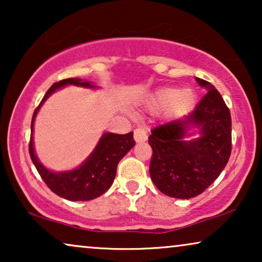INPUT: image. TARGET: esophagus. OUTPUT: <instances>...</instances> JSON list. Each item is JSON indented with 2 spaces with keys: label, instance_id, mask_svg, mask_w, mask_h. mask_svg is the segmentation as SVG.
Returning <instances> with one entry per match:
<instances>
[{
  "label": "esophagus",
  "instance_id": "34e87169",
  "mask_svg": "<svg viewBox=\"0 0 262 262\" xmlns=\"http://www.w3.org/2000/svg\"><path fill=\"white\" fill-rule=\"evenodd\" d=\"M134 138L136 142H145L146 139H148V135H146V132L144 128L142 127H137L136 130L134 131Z\"/></svg>",
  "mask_w": 262,
  "mask_h": 262
}]
</instances>
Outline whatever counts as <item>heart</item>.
<instances>
[{"mask_svg":"<svg viewBox=\"0 0 262 262\" xmlns=\"http://www.w3.org/2000/svg\"><path fill=\"white\" fill-rule=\"evenodd\" d=\"M156 107H166L173 105L175 116H182L193 107L194 94L191 91H179L177 88H164L157 92L152 100Z\"/></svg>","mask_w":262,"mask_h":262,"instance_id":"1","label":"heart"}]
</instances>
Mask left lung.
<instances>
[{"label": "left lung", "mask_w": 262, "mask_h": 262, "mask_svg": "<svg viewBox=\"0 0 262 262\" xmlns=\"http://www.w3.org/2000/svg\"><path fill=\"white\" fill-rule=\"evenodd\" d=\"M196 82L209 92L185 119L159 125L149 136L152 149L150 177L168 196L189 199L205 191L227 166L231 154V117L223 98L202 78ZM189 126L202 136L184 141Z\"/></svg>", "instance_id": "8db88e82"}]
</instances>
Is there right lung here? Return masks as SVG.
<instances>
[{
    "label": "right lung",
    "mask_w": 262,
    "mask_h": 262,
    "mask_svg": "<svg viewBox=\"0 0 262 262\" xmlns=\"http://www.w3.org/2000/svg\"><path fill=\"white\" fill-rule=\"evenodd\" d=\"M67 84L94 88V85L89 82H83L80 78H66V80L53 83L46 92L32 117L31 139L28 150H30L32 162L34 163L39 175L53 193L64 199L71 200V202H87V200L98 198L112 186L114 178H116L118 163L135 145L136 142L132 132H128L126 135L105 134L100 139L99 144L96 145L92 155L77 169L64 171V173H53V171L46 169L34 155L33 141H32L34 118L37 116L41 103H44L45 100L56 89Z\"/></svg>",
    "instance_id": "add662e5"
}]
</instances>
